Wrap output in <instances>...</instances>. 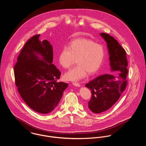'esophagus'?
<instances>
[{"label":"esophagus","mask_w":146,"mask_h":146,"mask_svg":"<svg viewBox=\"0 0 146 146\" xmlns=\"http://www.w3.org/2000/svg\"><path fill=\"white\" fill-rule=\"evenodd\" d=\"M73 84L76 87H80V84L78 82H73Z\"/></svg>","instance_id":"34e87169"}]
</instances>
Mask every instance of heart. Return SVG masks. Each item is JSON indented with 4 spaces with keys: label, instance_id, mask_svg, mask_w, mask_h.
I'll list each match as a JSON object with an SVG mask.
<instances>
[{
    "label": "heart",
    "instance_id": "obj_1",
    "mask_svg": "<svg viewBox=\"0 0 146 146\" xmlns=\"http://www.w3.org/2000/svg\"><path fill=\"white\" fill-rule=\"evenodd\" d=\"M105 50L100 44L88 38L72 41L68 47H64L58 55V61L63 68L69 69L74 63L77 65L64 74L68 81H78L87 76L95 74L102 65Z\"/></svg>",
    "mask_w": 146,
    "mask_h": 146
}]
</instances>
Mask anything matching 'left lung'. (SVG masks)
<instances>
[{
  "mask_svg": "<svg viewBox=\"0 0 146 146\" xmlns=\"http://www.w3.org/2000/svg\"><path fill=\"white\" fill-rule=\"evenodd\" d=\"M100 35L108 44L111 70L119 74L99 76L86 84L92 94L88 108L97 113L109 110L118 100L127 86L126 78L128 73L125 50L113 36L105 33H101Z\"/></svg>",
  "mask_w": 146,
  "mask_h": 146,
  "instance_id": "obj_1",
  "label": "left lung"
}]
</instances>
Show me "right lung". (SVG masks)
I'll list each match as a JSON object with an SVG mask.
<instances>
[{"label":"right lung","mask_w":146,"mask_h":146,"mask_svg":"<svg viewBox=\"0 0 146 146\" xmlns=\"http://www.w3.org/2000/svg\"><path fill=\"white\" fill-rule=\"evenodd\" d=\"M40 35L33 36L23 46L17 58L14 74L23 100L35 111L45 114L58 105L68 83L57 81L61 73L52 64V47L47 40L40 41Z\"/></svg>","instance_id":"1"}]
</instances>
